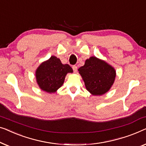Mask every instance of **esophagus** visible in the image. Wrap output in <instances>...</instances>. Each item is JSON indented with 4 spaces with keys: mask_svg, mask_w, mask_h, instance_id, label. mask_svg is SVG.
<instances>
[{
    "mask_svg": "<svg viewBox=\"0 0 146 146\" xmlns=\"http://www.w3.org/2000/svg\"><path fill=\"white\" fill-rule=\"evenodd\" d=\"M72 69L73 70L74 72H77V70H78V67L76 66V65H74V66H72Z\"/></svg>",
    "mask_w": 146,
    "mask_h": 146,
    "instance_id": "1",
    "label": "esophagus"
}]
</instances>
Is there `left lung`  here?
Segmentation results:
<instances>
[{
    "mask_svg": "<svg viewBox=\"0 0 146 146\" xmlns=\"http://www.w3.org/2000/svg\"><path fill=\"white\" fill-rule=\"evenodd\" d=\"M78 71L87 90L94 96H101L108 92L116 77L113 67L96 56L87 59Z\"/></svg>",
    "mask_w": 146,
    "mask_h": 146,
    "instance_id": "8db88e82",
    "label": "left lung"
}]
</instances>
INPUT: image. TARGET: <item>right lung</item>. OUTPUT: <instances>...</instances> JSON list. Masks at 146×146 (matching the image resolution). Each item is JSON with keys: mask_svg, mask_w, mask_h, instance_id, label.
<instances>
[{"mask_svg": "<svg viewBox=\"0 0 146 146\" xmlns=\"http://www.w3.org/2000/svg\"><path fill=\"white\" fill-rule=\"evenodd\" d=\"M73 70L68 64H63L54 56L42 62L35 71L36 81L39 88L47 93H54L62 86L65 76Z\"/></svg>", "mask_w": 146, "mask_h": 146, "instance_id": "right-lung-1", "label": "right lung"}]
</instances>
